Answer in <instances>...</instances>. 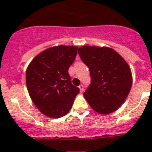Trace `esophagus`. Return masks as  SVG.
I'll return each instance as SVG.
<instances>
[{"mask_svg":"<svg viewBox=\"0 0 152 152\" xmlns=\"http://www.w3.org/2000/svg\"><path fill=\"white\" fill-rule=\"evenodd\" d=\"M79 90H80V92H81V93H82V92L84 91V86L82 85L79 86Z\"/></svg>","mask_w":152,"mask_h":152,"instance_id":"obj_1","label":"esophagus"}]
</instances>
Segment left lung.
I'll use <instances>...</instances> for the list:
<instances>
[{
    "label": "left lung",
    "instance_id": "1",
    "mask_svg": "<svg viewBox=\"0 0 152 152\" xmlns=\"http://www.w3.org/2000/svg\"><path fill=\"white\" fill-rule=\"evenodd\" d=\"M78 53L91 76V84L84 93L86 101L100 114L116 111L126 101L132 85L128 63L109 47L84 45L79 48Z\"/></svg>",
    "mask_w": 152,
    "mask_h": 152
}]
</instances>
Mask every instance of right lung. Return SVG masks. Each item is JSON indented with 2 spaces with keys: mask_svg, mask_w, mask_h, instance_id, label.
Returning a JSON list of instances; mask_svg holds the SVG:
<instances>
[{
  "mask_svg": "<svg viewBox=\"0 0 152 152\" xmlns=\"http://www.w3.org/2000/svg\"><path fill=\"white\" fill-rule=\"evenodd\" d=\"M77 46L57 45L45 49L29 63L26 73L28 94L45 116L59 118L69 113L79 89L68 74Z\"/></svg>",
  "mask_w": 152,
  "mask_h": 152,
  "instance_id": "1",
  "label": "right lung"
}]
</instances>
